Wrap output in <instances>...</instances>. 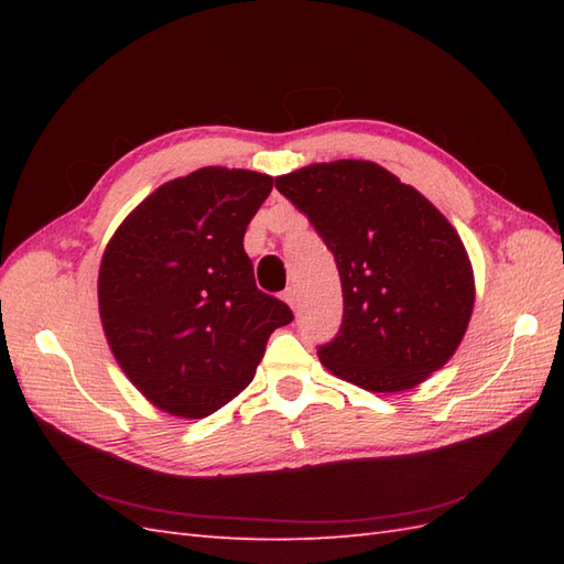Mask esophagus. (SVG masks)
<instances>
[{"label":"esophagus","mask_w":564,"mask_h":564,"mask_svg":"<svg viewBox=\"0 0 564 564\" xmlns=\"http://www.w3.org/2000/svg\"><path fill=\"white\" fill-rule=\"evenodd\" d=\"M283 301H285V303H289V307H293V310H295V305H297V297H295V291H293V289H289V291H285V293H283Z\"/></svg>","instance_id":"esophagus-1"}]
</instances>
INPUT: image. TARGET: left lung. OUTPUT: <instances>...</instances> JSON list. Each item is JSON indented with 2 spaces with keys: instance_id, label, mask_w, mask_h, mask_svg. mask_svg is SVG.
Returning <instances> with one entry per match:
<instances>
[{
  "instance_id": "1",
  "label": "left lung",
  "mask_w": 564,
  "mask_h": 564,
  "mask_svg": "<svg viewBox=\"0 0 564 564\" xmlns=\"http://www.w3.org/2000/svg\"><path fill=\"white\" fill-rule=\"evenodd\" d=\"M337 259L339 337L317 351L332 376L370 392H404L446 366L475 307L460 235L434 203L368 160L307 164L275 176Z\"/></svg>"
}]
</instances>
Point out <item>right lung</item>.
<instances>
[{
    "label": "right lung",
    "instance_id": "add662e5",
    "mask_svg": "<svg viewBox=\"0 0 564 564\" xmlns=\"http://www.w3.org/2000/svg\"><path fill=\"white\" fill-rule=\"evenodd\" d=\"M273 176L200 166L154 188L104 249L99 317L126 378L158 410L203 419L235 400L289 305L261 293L245 251Z\"/></svg>",
    "mask_w": 564,
    "mask_h": 564
}]
</instances>
